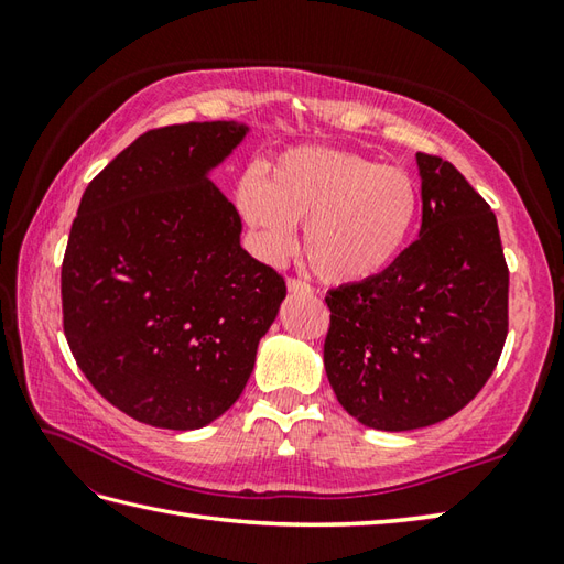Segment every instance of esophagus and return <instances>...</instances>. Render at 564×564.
<instances>
[{
    "label": "esophagus",
    "instance_id": "esophagus-1",
    "mask_svg": "<svg viewBox=\"0 0 564 564\" xmlns=\"http://www.w3.org/2000/svg\"><path fill=\"white\" fill-rule=\"evenodd\" d=\"M289 293H293V295H313V289H310L305 281L289 279Z\"/></svg>",
    "mask_w": 564,
    "mask_h": 564
}]
</instances>
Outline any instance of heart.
I'll return each instance as SVG.
<instances>
[{
  "label": "heart",
  "instance_id": "heart-1",
  "mask_svg": "<svg viewBox=\"0 0 564 564\" xmlns=\"http://www.w3.org/2000/svg\"><path fill=\"white\" fill-rule=\"evenodd\" d=\"M237 206L263 257L279 259L305 225L303 254L319 281L349 285L388 271L410 245L422 208L414 178L356 152L295 148L267 178L247 174Z\"/></svg>",
  "mask_w": 564,
  "mask_h": 564
}]
</instances>
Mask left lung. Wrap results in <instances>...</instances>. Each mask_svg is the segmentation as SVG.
I'll list each match as a JSON object with an SVG mask.
<instances>
[{
    "mask_svg": "<svg viewBox=\"0 0 564 564\" xmlns=\"http://www.w3.org/2000/svg\"><path fill=\"white\" fill-rule=\"evenodd\" d=\"M422 230L388 271L329 291L325 370L339 404L378 431L460 412L509 329V269L492 208L441 158L416 152Z\"/></svg>",
    "mask_w": 564,
    "mask_h": 564,
    "instance_id": "8db88e82",
    "label": "left lung"
}]
</instances>
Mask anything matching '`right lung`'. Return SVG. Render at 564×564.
Returning <instances> with one entry per match:
<instances>
[{
    "label": "right lung",
    "instance_id": "1",
    "mask_svg": "<svg viewBox=\"0 0 564 564\" xmlns=\"http://www.w3.org/2000/svg\"><path fill=\"white\" fill-rule=\"evenodd\" d=\"M247 123L140 135L79 200L63 261L69 351L101 398L142 424L191 431L242 394L285 283L239 245L210 172Z\"/></svg>",
    "mask_w": 564,
    "mask_h": 564
}]
</instances>
